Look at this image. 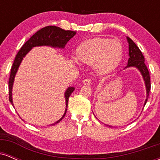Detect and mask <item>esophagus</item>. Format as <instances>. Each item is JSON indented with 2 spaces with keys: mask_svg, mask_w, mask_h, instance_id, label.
Wrapping results in <instances>:
<instances>
[{
  "mask_svg": "<svg viewBox=\"0 0 160 160\" xmlns=\"http://www.w3.org/2000/svg\"><path fill=\"white\" fill-rule=\"evenodd\" d=\"M91 83V80L89 79H85V80H82V84L85 86H89Z\"/></svg>",
  "mask_w": 160,
  "mask_h": 160,
  "instance_id": "34e87169",
  "label": "esophagus"
}]
</instances>
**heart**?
<instances>
[{
	"mask_svg": "<svg viewBox=\"0 0 160 160\" xmlns=\"http://www.w3.org/2000/svg\"><path fill=\"white\" fill-rule=\"evenodd\" d=\"M77 56L79 61L92 65L98 74H107L120 64L122 57V47L117 40L93 38L79 46Z\"/></svg>",
	"mask_w": 160,
	"mask_h": 160,
	"instance_id": "obj_1",
	"label": "heart"
}]
</instances>
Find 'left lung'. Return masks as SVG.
Listing matches in <instances>:
<instances>
[{"label":"left lung","instance_id":"1","mask_svg":"<svg viewBox=\"0 0 160 160\" xmlns=\"http://www.w3.org/2000/svg\"><path fill=\"white\" fill-rule=\"evenodd\" d=\"M126 39H127L128 43V56H129V58L128 59L127 65L124 69L128 68H135L141 73L143 80H144L145 88H146L147 96L144 104V106L147 103L150 90V78L149 71H148L146 65L144 64V57L143 56L141 51L137 47V45L134 43L132 40L130 39L128 37H126ZM108 126H109V125H108Z\"/></svg>","mask_w":160,"mask_h":160}]
</instances>
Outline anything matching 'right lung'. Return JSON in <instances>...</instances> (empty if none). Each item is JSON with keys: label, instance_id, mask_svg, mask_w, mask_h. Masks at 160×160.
<instances>
[{"label": "right lung", "instance_id": "right-lung-1", "mask_svg": "<svg viewBox=\"0 0 160 160\" xmlns=\"http://www.w3.org/2000/svg\"><path fill=\"white\" fill-rule=\"evenodd\" d=\"M76 32L72 31H65L59 27L56 26H47L43 28L37 32L28 41L24 43V45L21 47L20 50L16 55L15 60L12 64V68L10 71V80H9V100L10 103L13 106L14 104L12 102V86H13L14 80L18 69H19L23 58L31 51V49L36 47H50L52 48L64 49L68 42L76 34ZM75 88L73 86H69L67 88L65 92V113L61 118L54 123L51 125H55L60 122L64 117L65 116L66 111L68 108V98Z\"/></svg>", "mask_w": 160, "mask_h": 160}]
</instances>
